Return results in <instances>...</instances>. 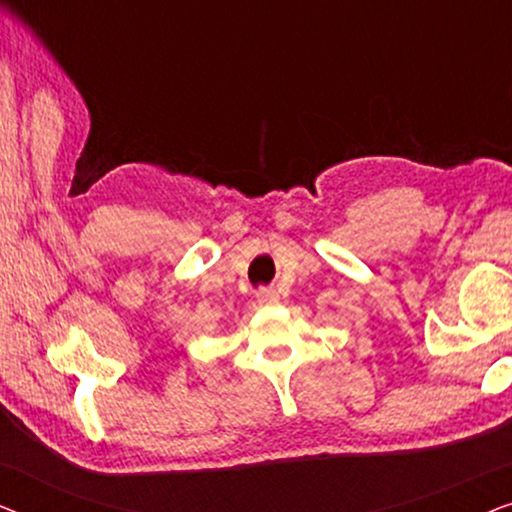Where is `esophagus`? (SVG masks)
<instances>
[{"label": "esophagus", "instance_id": "obj_1", "mask_svg": "<svg viewBox=\"0 0 512 512\" xmlns=\"http://www.w3.org/2000/svg\"><path fill=\"white\" fill-rule=\"evenodd\" d=\"M256 298H258V303H261V305H272V303H277V300H279L275 289H261L256 293Z\"/></svg>", "mask_w": 512, "mask_h": 512}]
</instances>
